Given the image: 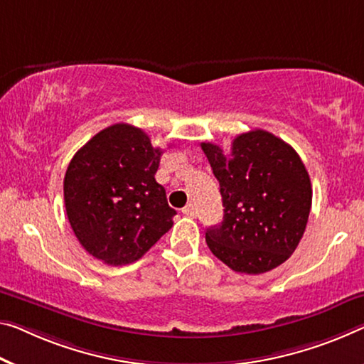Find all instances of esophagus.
Here are the masks:
<instances>
[{"instance_id": "34e87169", "label": "esophagus", "mask_w": 364, "mask_h": 364, "mask_svg": "<svg viewBox=\"0 0 364 364\" xmlns=\"http://www.w3.org/2000/svg\"><path fill=\"white\" fill-rule=\"evenodd\" d=\"M182 211H183V215H187V216H190V218H197V215H198L197 206H195L193 203H188Z\"/></svg>"}]
</instances>
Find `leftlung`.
Returning <instances> with one entry per match:
<instances>
[{
    "label": "left lung",
    "instance_id": "8db88e82",
    "mask_svg": "<svg viewBox=\"0 0 364 364\" xmlns=\"http://www.w3.org/2000/svg\"><path fill=\"white\" fill-rule=\"evenodd\" d=\"M201 149L220 182L225 215L206 229V244L231 270L260 275L287 262L298 247L312 203L311 178L299 154L270 132L250 130L225 154Z\"/></svg>",
    "mask_w": 364,
    "mask_h": 364
}]
</instances>
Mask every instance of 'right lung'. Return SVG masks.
Masks as SVG:
<instances>
[{
	"label": "right lung",
	"mask_w": 364,
	"mask_h": 364,
	"mask_svg": "<svg viewBox=\"0 0 364 364\" xmlns=\"http://www.w3.org/2000/svg\"><path fill=\"white\" fill-rule=\"evenodd\" d=\"M163 149L141 128L115 124L73 156L63 181L70 225L89 254L132 264L172 228L176 210L156 182Z\"/></svg>",
	"instance_id": "1"
}]
</instances>
